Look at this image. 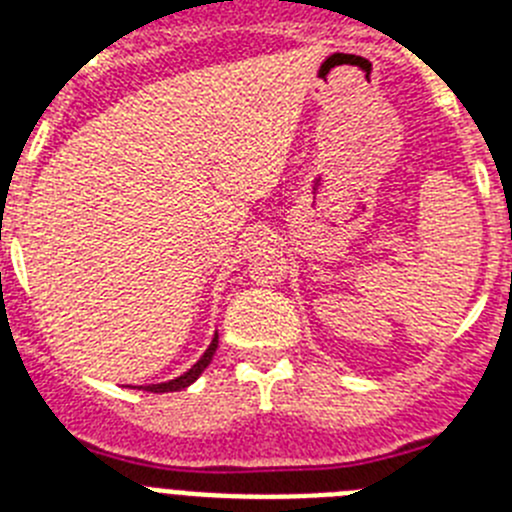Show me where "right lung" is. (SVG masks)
<instances>
[{
	"mask_svg": "<svg viewBox=\"0 0 512 512\" xmlns=\"http://www.w3.org/2000/svg\"><path fill=\"white\" fill-rule=\"evenodd\" d=\"M217 351V330H215V336H212L210 346H207L205 354L200 356V361L192 366V369H187V372L182 374V377H176V379H169V382H158V384H146V387H138V390H146V392H176V390H184V387H189V384H194L197 379H200V374L205 372L207 366H210L212 356H215Z\"/></svg>",
	"mask_w": 512,
	"mask_h": 512,
	"instance_id": "right-lung-1",
	"label": "right lung"
}]
</instances>
